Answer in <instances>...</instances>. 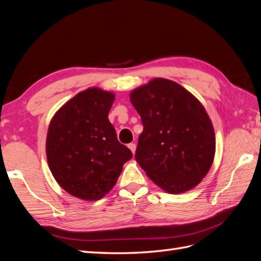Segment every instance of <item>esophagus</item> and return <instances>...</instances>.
Segmentation results:
<instances>
[{
  "instance_id": "obj_1",
  "label": "esophagus",
  "mask_w": 261,
  "mask_h": 261,
  "mask_svg": "<svg viewBox=\"0 0 261 261\" xmlns=\"http://www.w3.org/2000/svg\"><path fill=\"white\" fill-rule=\"evenodd\" d=\"M128 148L130 149V151H132L133 153H135V151H136V144H134V143L128 144Z\"/></svg>"
}]
</instances>
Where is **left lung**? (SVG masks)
Returning <instances> with one entry per match:
<instances>
[{
	"label": "left lung",
	"instance_id": "left-lung-1",
	"mask_svg": "<svg viewBox=\"0 0 261 261\" xmlns=\"http://www.w3.org/2000/svg\"><path fill=\"white\" fill-rule=\"evenodd\" d=\"M129 98L144 125L135 153L140 168L170 194L198 185L216 152L215 129L202 105L165 78L138 87Z\"/></svg>",
	"mask_w": 261,
	"mask_h": 261
}]
</instances>
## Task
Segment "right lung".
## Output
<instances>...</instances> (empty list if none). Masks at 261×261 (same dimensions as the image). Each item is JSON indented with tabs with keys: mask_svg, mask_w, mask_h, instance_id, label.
I'll return each mask as SVG.
<instances>
[{
	"mask_svg": "<svg viewBox=\"0 0 261 261\" xmlns=\"http://www.w3.org/2000/svg\"><path fill=\"white\" fill-rule=\"evenodd\" d=\"M114 98L97 87L86 89L67 101L49 125V168L59 185L77 198L92 201L105 197L133 156L108 118Z\"/></svg>",
	"mask_w": 261,
	"mask_h": 261,
	"instance_id": "add662e5",
	"label": "right lung"
}]
</instances>
